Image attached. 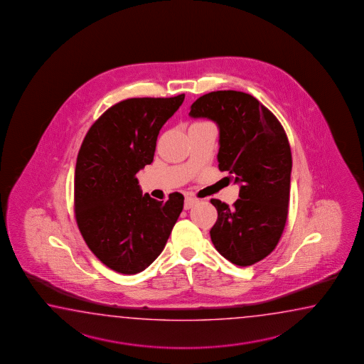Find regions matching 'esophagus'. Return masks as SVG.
Segmentation results:
<instances>
[{
  "label": "esophagus",
  "instance_id": "obj_1",
  "mask_svg": "<svg viewBox=\"0 0 364 364\" xmlns=\"http://www.w3.org/2000/svg\"><path fill=\"white\" fill-rule=\"evenodd\" d=\"M198 201L196 198H193V196H186L185 200V209H190L193 207V204Z\"/></svg>",
  "mask_w": 364,
  "mask_h": 364
}]
</instances>
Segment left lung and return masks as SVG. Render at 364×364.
Listing matches in <instances>:
<instances>
[{
	"label": "left lung",
	"instance_id": "obj_1",
	"mask_svg": "<svg viewBox=\"0 0 364 364\" xmlns=\"http://www.w3.org/2000/svg\"><path fill=\"white\" fill-rule=\"evenodd\" d=\"M190 116L216 122L218 169L240 186L232 208L210 199L218 213L212 243L235 265L257 263L276 248L287 224L293 166L287 132L269 109L240 91L203 95Z\"/></svg>",
	"mask_w": 364,
	"mask_h": 364
}]
</instances>
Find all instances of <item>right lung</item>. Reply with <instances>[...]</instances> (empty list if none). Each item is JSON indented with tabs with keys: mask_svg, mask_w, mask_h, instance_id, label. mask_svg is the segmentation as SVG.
Segmentation results:
<instances>
[{
	"mask_svg": "<svg viewBox=\"0 0 364 364\" xmlns=\"http://www.w3.org/2000/svg\"><path fill=\"white\" fill-rule=\"evenodd\" d=\"M183 100L185 93L121 101L91 126L79 149L77 228L95 256L118 273L135 274L154 263L183 209L182 193L156 200L141 193L136 178L154 161L159 132Z\"/></svg>",
	"mask_w": 364,
	"mask_h": 364,
	"instance_id": "right-lung-1",
	"label": "right lung"
}]
</instances>
